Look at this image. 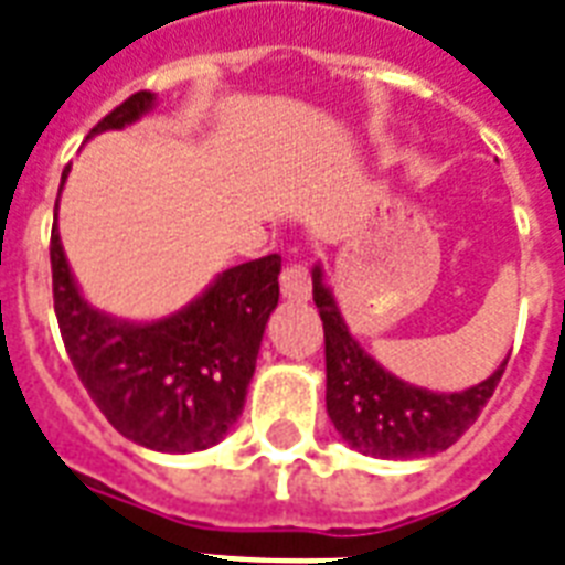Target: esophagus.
<instances>
[{
	"instance_id": "34e87169",
	"label": "esophagus",
	"mask_w": 565,
	"mask_h": 565,
	"mask_svg": "<svg viewBox=\"0 0 565 565\" xmlns=\"http://www.w3.org/2000/svg\"><path fill=\"white\" fill-rule=\"evenodd\" d=\"M279 288H282V297L303 303V300H309V295H312L309 270H306L300 262H288L286 268H282V274H279Z\"/></svg>"
}]
</instances>
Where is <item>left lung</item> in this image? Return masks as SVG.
<instances>
[{
  "instance_id": "1",
  "label": "left lung",
  "mask_w": 565,
  "mask_h": 565,
  "mask_svg": "<svg viewBox=\"0 0 565 565\" xmlns=\"http://www.w3.org/2000/svg\"><path fill=\"white\" fill-rule=\"evenodd\" d=\"M312 297L323 321L327 415L351 448L380 460H413L450 448L478 422L507 362L462 392H430L386 371L348 330L321 265L312 268Z\"/></svg>"
}]
</instances>
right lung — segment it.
<instances>
[{
  "label": "right lung",
  "mask_w": 565,
  "mask_h": 565,
  "mask_svg": "<svg viewBox=\"0 0 565 565\" xmlns=\"http://www.w3.org/2000/svg\"><path fill=\"white\" fill-rule=\"evenodd\" d=\"M152 105L156 94L138 90L87 138L132 126ZM67 173L64 168L61 188ZM50 262L61 339L111 427L161 454L217 445L242 415L262 335L279 303L277 253L226 268L185 309L150 323L120 321L87 303L61 247L58 223L52 226Z\"/></svg>",
  "instance_id": "add662e5"
}]
</instances>
